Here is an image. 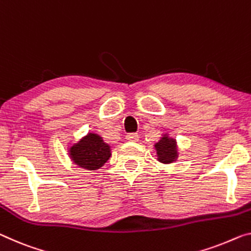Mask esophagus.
I'll use <instances>...</instances> for the list:
<instances>
[{"mask_svg": "<svg viewBox=\"0 0 251 251\" xmlns=\"http://www.w3.org/2000/svg\"><path fill=\"white\" fill-rule=\"evenodd\" d=\"M126 139L128 141H138L139 136H138V133H128L126 136Z\"/></svg>", "mask_w": 251, "mask_h": 251, "instance_id": "34e87169", "label": "esophagus"}]
</instances>
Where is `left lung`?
Listing matches in <instances>:
<instances>
[{
  "label": "left lung",
  "mask_w": 251,
  "mask_h": 251,
  "mask_svg": "<svg viewBox=\"0 0 251 251\" xmlns=\"http://www.w3.org/2000/svg\"><path fill=\"white\" fill-rule=\"evenodd\" d=\"M158 160L164 164H169L176 160L177 158V148L174 139L165 136L161 138L159 142L155 145Z\"/></svg>",
  "instance_id": "obj_1"
}]
</instances>
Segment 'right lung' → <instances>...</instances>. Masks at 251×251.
I'll use <instances>...</instances> for the list:
<instances>
[{
  "label": "right lung",
  "instance_id": "right-lung-1",
  "mask_svg": "<svg viewBox=\"0 0 251 251\" xmlns=\"http://www.w3.org/2000/svg\"><path fill=\"white\" fill-rule=\"evenodd\" d=\"M72 159L79 167L95 171L106 163L111 156L110 146L95 133H88L71 148Z\"/></svg>",
  "mask_w": 251,
  "mask_h": 251
}]
</instances>
